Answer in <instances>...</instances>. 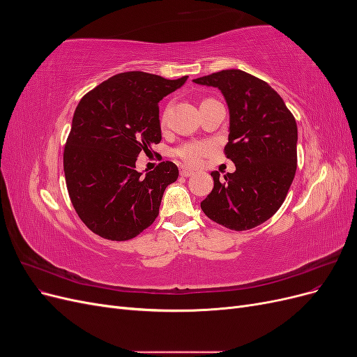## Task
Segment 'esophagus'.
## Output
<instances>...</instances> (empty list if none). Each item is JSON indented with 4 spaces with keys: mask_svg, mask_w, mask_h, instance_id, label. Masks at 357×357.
Returning a JSON list of instances; mask_svg holds the SVG:
<instances>
[{
    "mask_svg": "<svg viewBox=\"0 0 357 357\" xmlns=\"http://www.w3.org/2000/svg\"><path fill=\"white\" fill-rule=\"evenodd\" d=\"M192 174H193V171H192L190 168H185V167L180 168V176H181V177H189V176H192Z\"/></svg>",
    "mask_w": 357,
    "mask_h": 357,
    "instance_id": "1",
    "label": "esophagus"
}]
</instances>
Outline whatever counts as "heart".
I'll use <instances>...</instances> for the list:
<instances>
[{
  "instance_id": "heart-1",
  "label": "heart",
  "mask_w": 357,
  "mask_h": 357,
  "mask_svg": "<svg viewBox=\"0 0 357 357\" xmlns=\"http://www.w3.org/2000/svg\"><path fill=\"white\" fill-rule=\"evenodd\" d=\"M167 113H168V109L164 117H162V121H165ZM210 150H211V143L208 142H190V143L178 146L174 150V156L188 165H198L202 160V158L207 155Z\"/></svg>"
}]
</instances>
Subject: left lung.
<instances>
[{
  "instance_id": "8db88e82",
  "label": "left lung",
  "mask_w": 357,
  "mask_h": 357,
  "mask_svg": "<svg viewBox=\"0 0 357 357\" xmlns=\"http://www.w3.org/2000/svg\"><path fill=\"white\" fill-rule=\"evenodd\" d=\"M218 88L229 109L225 155L235 171L201 202L207 218L232 231L262 225L286 199L296 172L298 126L284 101L266 82L241 70H223L193 80Z\"/></svg>"
}]
</instances>
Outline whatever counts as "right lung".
Listing matches in <instances>:
<instances>
[{"mask_svg":"<svg viewBox=\"0 0 357 357\" xmlns=\"http://www.w3.org/2000/svg\"><path fill=\"white\" fill-rule=\"evenodd\" d=\"M186 80L128 71L80 100L63 149V172L73 207L93 234L126 241L158 218L178 168L165 160L143 176L135 160L160 142L159 101Z\"/></svg>","mask_w":357,"mask_h":357,"instance_id":"obj_1","label":"right lung"}]
</instances>
